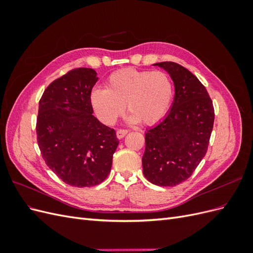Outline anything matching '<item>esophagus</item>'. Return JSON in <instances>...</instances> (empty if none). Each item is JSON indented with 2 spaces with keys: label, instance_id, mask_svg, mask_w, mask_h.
I'll return each mask as SVG.
<instances>
[{
  "label": "esophagus",
  "instance_id": "obj_1",
  "mask_svg": "<svg viewBox=\"0 0 253 253\" xmlns=\"http://www.w3.org/2000/svg\"><path fill=\"white\" fill-rule=\"evenodd\" d=\"M127 134V129H118V131L116 132V135H117V138L121 139L124 138V137Z\"/></svg>",
  "mask_w": 253,
  "mask_h": 253
}]
</instances>
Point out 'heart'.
Returning <instances> with one entry per match:
<instances>
[{"mask_svg":"<svg viewBox=\"0 0 253 253\" xmlns=\"http://www.w3.org/2000/svg\"><path fill=\"white\" fill-rule=\"evenodd\" d=\"M172 96V82L166 73L125 68L110 76L105 88L91 90L89 100L97 117L105 125L116 122L126 103L129 122L141 121L150 126L164 118Z\"/></svg>","mask_w":253,"mask_h":253,"instance_id":"b5f03b06","label":"heart"}]
</instances>
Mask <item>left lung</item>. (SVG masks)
<instances>
[{
	"mask_svg": "<svg viewBox=\"0 0 253 253\" xmlns=\"http://www.w3.org/2000/svg\"><path fill=\"white\" fill-rule=\"evenodd\" d=\"M170 75L174 100L167 116L145 132L144 177L160 187L188 179L205 157L214 122L208 91L187 68L175 62L155 63Z\"/></svg>",
	"mask_w": 253,
	"mask_h": 253,
	"instance_id": "8db88e82",
	"label": "left lung"
}]
</instances>
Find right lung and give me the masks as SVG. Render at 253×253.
I'll use <instances>...</instances> for the list:
<instances>
[{
  "label": "right lung",
  "mask_w": 253,
  "mask_h": 253,
  "mask_svg": "<svg viewBox=\"0 0 253 253\" xmlns=\"http://www.w3.org/2000/svg\"><path fill=\"white\" fill-rule=\"evenodd\" d=\"M98 80L93 68H75L51 82L39 102L37 139L43 159L73 187H93L111 172L119 140L94 115L90 93Z\"/></svg>",
  "instance_id": "right-lung-1"
}]
</instances>
